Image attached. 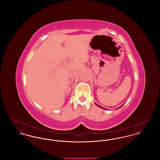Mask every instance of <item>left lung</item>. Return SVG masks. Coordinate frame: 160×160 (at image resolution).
<instances>
[{
    "mask_svg": "<svg viewBox=\"0 0 160 160\" xmlns=\"http://www.w3.org/2000/svg\"><path fill=\"white\" fill-rule=\"evenodd\" d=\"M95 104H96V105H97V106L99 107H100V108H102V109H105V110H106V108H104V107H102L100 106H99V105H98V104H96V103H95ZM123 105H122V106H121L119 107V108H121V107H122V106H123ZM117 109H118V108H117Z\"/></svg>",
    "mask_w": 160,
    "mask_h": 160,
    "instance_id": "1",
    "label": "left lung"
}]
</instances>
